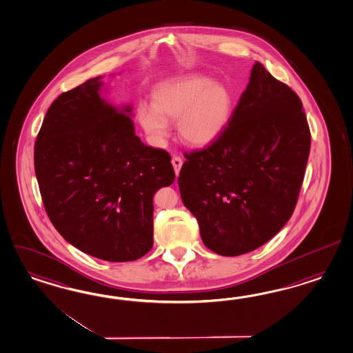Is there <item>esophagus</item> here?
<instances>
[{"label":"esophagus","mask_w":353,"mask_h":353,"mask_svg":"<svg viewBox=\"0 0 353 353\" xmlns=\"http://www.w3.org/2000/svg\"><path fill=\"white\" fill-rule=\"evenodd\" d=\"M172 166H174V172L176 175H179V172H181V165H183V160H181V157H178V156H174L172 159Z\"/></svg>","instance_id":"34e87169"}]
</instances>
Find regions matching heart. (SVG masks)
Segmentation results:
<instances>
[{
  "instance_id": "heart-1",
  "label": "heart",
  "mask_w": 353,
  "mask_h": 353,
  "mask_svg": "<svg viewBox=\"0 0 353 353\" xmlns=\"http://www.w3.org/2000/svg\"><path fill=\"white\" fill-rule=\"evenodd\" d=\"M152 106L139 103L137 119L154 145H161L176 121L181 141L206 147L224 133L234 111V97L225 83L199 74L160 81L151 92Z\"/></svg>"
}]
</instances>
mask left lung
<instances>
[{
    "label": "left lung",
    "mask_w": 353,
    "mask_h": 353,
    "mask_svg": "<svg viewBox=\"0 0 353 353\" xmlns=\"http://www.w3.org/2000/svg\"><path fill=\"white\" fill-rule=\"evenodd\" d=\"M310 143L299 96L256 61L224 133L185 154L178 178L208 250L239 256L279 233L296 208Z\"/></svg>",
    "instance_id": "8db88e82"
}]
</instances>
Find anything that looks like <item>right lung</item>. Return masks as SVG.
Instances as JSON below:
<instances>
[{
    "mask_svg": "<svg viewBox=\"0 0 353 353\" xmlns=\"http://www.w3.org/2000/svg\"><path fill=\"white\" fill-rule=\"evenodd\" d=\"M102 78L47 110L34 145L37 181L66 242L105 261H134L152 248L154 194L175 172L170 154L136 136L132 105L102 97Z\"/></svg>",
    "mask_w": 353,
    "mask_h": 353,
    "instance_id": "right-lung-1",
    "label": "right lung"
}]
</instances>
